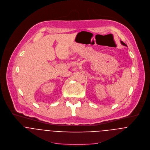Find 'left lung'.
I'll use <instances>...</instances> for the list:
<instances>
[{
	"label": "left lung",
	"instance_id": "obj_1",
	"mask_svg": "<svg viewBox=\"0 0 150 150\" xmlns=\"http://www.w3.org/2000/svg\"><path fill=\"white\" fill-rule=\"evenodd\" d=\"M121 44H122V45H124V46H127V45H125V43H123V42H122V41H121Z\"/></svg>",
	"mask_w": 150,
	"mask_h": 150
}]
</instances>
